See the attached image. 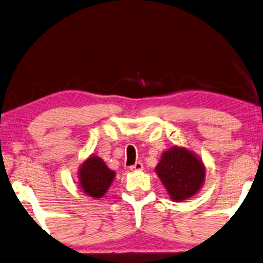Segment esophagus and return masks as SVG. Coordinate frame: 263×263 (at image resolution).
<instances>
[{
  "label": "esophagus",
  "mask_w": 263,
  "mask_h": 263,
  "mask_svg": "<svg viewBox=\"0 0 263 263\" xmlns=\"http://www.w3.org/2000/svg\"><path fill=\"white\" fill-rule=\"evenodd\" d=\"M142 163L141 162H136L135 164H133V166H131L130 167V171L131 172H140V171H142Z\"/></svg>",
  "instance_id": "1"
}]
</instances>
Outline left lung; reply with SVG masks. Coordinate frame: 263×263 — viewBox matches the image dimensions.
<instances>
[{"label": "left lung", "instance_id": "1", "mask_svg": "<svg viewBox=\"0 0 263 263\" xmlns=\"http://www.w3.org/2000/svg\"><path fill=\"white\" fill-rule=\"evenodd\" d=\"M205 172V164L194 151L176 145L164 151L155 167L169 198L174 202L197 195L204 185Z\"/></svg>", "mask_w": 263, "mask_h": 263}]
</instances>
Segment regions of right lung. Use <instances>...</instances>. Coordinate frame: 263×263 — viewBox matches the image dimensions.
Segmentation results:
<instances>
[{
  "label": "right lung",
  "mask_w": 263,
  "mask_h": 263,
  "mask_svg": "<svg viewBox=\"0 0 263 263\" xmlns=\"http://www.w3.org/2000/svg\"><path fill=\"white\" fill-rule=\"evenodd\" d=\"M116 173L106 167L99 155L91 154L79 167V186L89 197L100 199L108 193Z\"/></svg>",
  "instance_id": "obj_1"
}]
</instances>
